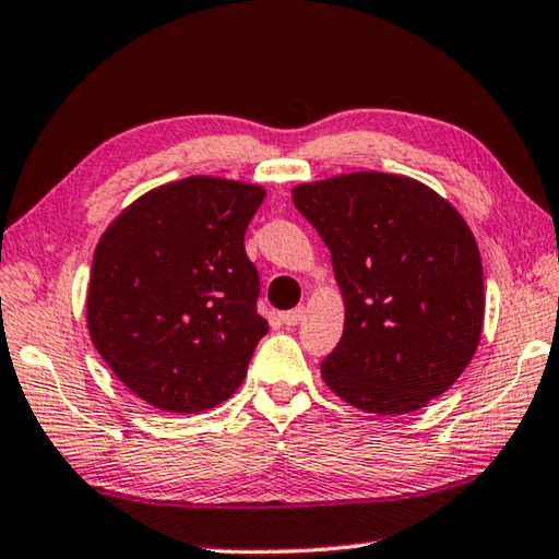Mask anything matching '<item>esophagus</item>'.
I'll list each match as a JSON object with an SVG mask.
<instances>
[{
    "label": "esophagus",
    "instance_id": "obj_1",
    "mask_svg": "<svg viewBox=\"0 0 559 559\" xmlns=\"http://www.w3.org/2000/svg\"><path fill=\"white\" fill-rule=\"evenodd\" d=\"M302 316H306V308L298 306V308L288 310V313H283V316H281V320H283V323H286V325H298L300 320H302Z\"/></svg>",
    "mask_w": 559,
    "mask_h": 559
}]
</instances>
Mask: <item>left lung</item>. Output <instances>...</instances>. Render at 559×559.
<instances>
[{
    "label": "left lung",
    "instance_id": "1",
    "mask_svg": "<svg viewBox=\"0 0 559 559\" xmlns=\"http://www.w3.org/2000/svg\"><path fill=\"white\" fill-rule=\"evenodd\" d=\"M333 257L345 328L320 374L370 414H409L459 380L484 330V263L466 219L419 179L347 173L293 187Z\"/></svg>",
    "mask_w": 559,
    "mask_h": 559
}]
</instances>
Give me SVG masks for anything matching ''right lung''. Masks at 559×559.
<instances>
[{
  "mask_svg": "<svg viewBox=\"0 0 559 559\" xmlns=\"http://www.w3.org/2000/svg\"><path fill=\"white\" fill-rule=\"evenodd\" d=\"M266 189L194 175L126 206L93 253L86 323L132 394L197 414L239 390L269 323L243 234Z\"/></svg>",
  "mask_w": 559,
  "mask_h": 559,
  "instance_id": "right-lung-1",
  "label": "right lung"
}]
</instances>
